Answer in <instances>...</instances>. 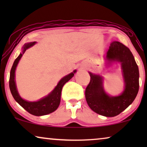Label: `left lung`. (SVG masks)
Returning a JSON list of instances; mask_svg holds the SVG:
<instances>
[{
	"label": "left lung",
	"instance_id": "obj_1",
	"mask_svg": "<svg viewBox=\"0 0 147 147\" xmlns=\"http://www.w3.org/2000/svg\"><path fill=\"white\" fill-rule=\"evenodd\" d=\"M106 59L121 64L124 90L120 95L110 96L103 87V78L89 72L90 82L86 89L85 96L89 107L96 113L106 117L118 115L135 99L139 89V71L134 56L127 47L118 41L110 44Z\"/></svg>",
	"mask_w": 147,
	"mask_h": 147
}]
</instances>
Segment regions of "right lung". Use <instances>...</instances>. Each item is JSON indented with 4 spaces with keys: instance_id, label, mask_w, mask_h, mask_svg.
I'll return each instance as SVG.
<instances>
[{
    "instance_id": "add662e5",
    "label": "right lung",
    "mask_w": 147,
    "mask_h": 147,
    "mask_svg": "<svg viewBox=\"0 0 147 147\" xmlns=\"http://www.w3.org/2000/svg\"><path fill=\"white\" fill-rule=\"evenodd\" d=\"M36 42H31V43H26L24 45L23 48V51L20 53L18 57L15 60L13 65L12 66L10 73L9 78V88L11 92L13 95L15 101L18 102L24 109L27 110L29 113L33 114L34 116H43L46 114H49L57 109L58 106L61 101V93L62 88L66 82H67L71 78H73L74 74L76 72V70H74L73 72L70 73L65 77L61 78L59 82L56 87L47 96L41 98L39 101L37 102H29L24 100L19 96L18 93L17 86L15 83V70L16 67L19 63V60L25 53L26 50L29 47L35 45Z\"/></svg>"
}]
</instances>
